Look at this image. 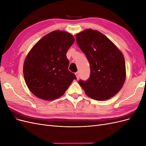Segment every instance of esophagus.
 <instances>
[{
  "instance_id": "obj_1",
  "label": "esophagus",
  "mask_w": 146,
  "mask_h": 146,
  "mask_svg": "<svg viewBox=\"0 0 146 146\" xmlns=\"http://www.w3.org/2000/svg\"><path fill=\"white\" fill-rule=\"evenodd\" d=\"M76 77H77V78L78 79V78H79V77H80V74H79V72H77L76 73Z\"/></svg>"
}]
</instances>
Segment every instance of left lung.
Instances as JSON below:
<instances>
[{
  "mask_svg": "<svg viewBox=\"0 0 146 146\" xmlns=\"http://www.w3.org/2000/svg\"><path fill=\"white\" fill-rule=\"evenodd\" d=\"M90 66L88 80L78 83L90 98L105 100L121 90L125 80L123 56L110 39L97 30L87 29L76 36Z\"/></svg>",
  "mask_w": 146,
  "mask_h": 146,
  "instance_id": "1",
  "label": "left lung"
}]
</instances>
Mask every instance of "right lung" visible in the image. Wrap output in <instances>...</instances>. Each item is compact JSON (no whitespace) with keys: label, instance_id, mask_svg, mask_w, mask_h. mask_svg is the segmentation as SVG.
<instances>
[{"label":"right lung","instance_id":"add662e5","mask_svg":"<svg viewBox=\"0 0 146 146\" xmlns=\"http://www.w3.org/2000/svg\"><path fill=\"white\" fill-rule=\"evenodd\" d=\"M74 41L68 32L54 31L41 38L29 52L24 61V77L30 91L38 98H58L77 79L68 70L66 57Z\"/></svg>","mask_w":146,"mask_h":146}]
</instances>
